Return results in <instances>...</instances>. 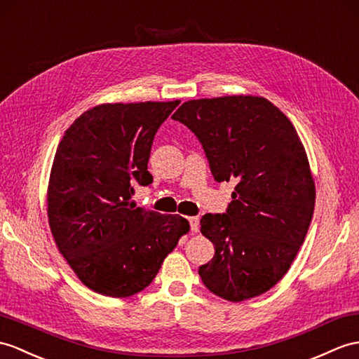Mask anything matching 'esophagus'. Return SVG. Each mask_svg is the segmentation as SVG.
<instances>
[{
  "instance_id": "1",
  "label": "esophagus",
  "mask_w": 359,
  "mask_h": 359,
  "mask_svg": "<svg viewBox=\"0 0 359 359\" xmlns=\"http://www.w3.org/2000/svg\"><path fill=\"white\" fill-rule=\"evenodd\" d=\"M189 222V228L193 232H197L198 231V217H189L188 219Z\"/></svg>"
}]
</instances>
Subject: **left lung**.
Instances as JSON below:
<instances>
[{"label": "left lung", "instance_id": "left-lung-1", "mask_svg": "<svg viewBox=\"0 0 359 359\" xmlns=\"http://www.w3.org/2000/svg\"><path fill=\"white\" fill-rule=\"evenodd\" d=\"M172 119L197 136L215 182L237 179L226 212L200 220L215 248L198 268L203 285L234 303L268 292L292 264L315 206L292 122L268 99L243 95L188 101Z\"/></svg>", "mask_w": 359, "mask_h": 359}]
</instances>
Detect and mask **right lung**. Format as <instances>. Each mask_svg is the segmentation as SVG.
<instances>
[{"instance_id":"add662e5","label":"right lung","mask_w":359,"mask_h":359,"mask_svg":"<svg viewBox=\"0 0 359 359\" xmlns=\"http://www.w3.org/2000/svg\"><path fill=\"white\" fill-rule=\"evenodd\" d=\"M179 104L93 107L57 145L47 191L50 231L78 278L97 294L123 298L144 290L189 231L180 215L130 202L136 185L153 182V140Z\"/></svg>"}]
</instances>
